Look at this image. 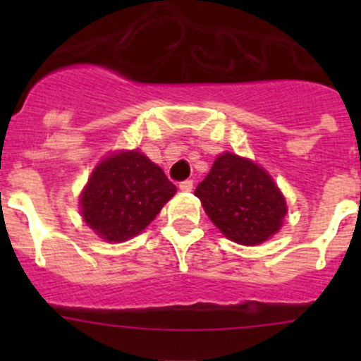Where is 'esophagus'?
Wrapping results in <instances>:
<instances>
[{"instance_id": "34e87169", "label": "esophagus", "mask_w": 361, "mask_h": 361, "mask_svg": "<svg viewBox=\"0 0 361 361\" xmlns=\"http://www.w3.org/2000/svg\"><path fill=\"white\" fill-rule=\"evenodd\" d=\"M192 188H194V181H192V180H185V181H181V183H180V190L181 192H190Z\"/></svg>"}]
</instances>
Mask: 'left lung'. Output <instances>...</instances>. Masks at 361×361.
I'll use <instances>...</instances> for the list:
<instances>
[{"label": "left lung", "instance_id": "1", "mask_svg": "<svg viewBox=\"0 0 361 361\" xmlns=\"http://www.w3.org/2000/svg\"><path fill=\"white\" fill-rule=\"evenodd\" d=\"M195 195L225 238L260 245L279 231L286 214L283 194L262 167L232 154L214 160Z\"/></svg>", "mask_w": 361, "mask_h": 361}]
</instances>
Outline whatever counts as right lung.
I'll return each instance as SVG.
<instances>
[{"label": "right lung", "mask_w": 361, "mask_h": 361, "mask_svg": "<svg viewBox=\"0 0 361 361\" xmlns=\"http://www.w3.org/2000/svg\"><path fill=\"white\" fill-rule=\"evenodd\" d=\"M176 192L157 164L140 152H120L94 169L82 199L85 224L106 241L140 234Z\"/></svg>", "instance_id": "right-lung-1"}]
</instances>
